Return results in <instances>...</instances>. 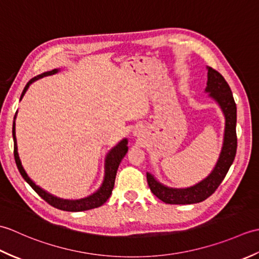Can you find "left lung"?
<instances>
[{"label": "left lung", "instance_id": "left-lung-1", "mask_svg": "<svg viewBox=\"0 0 259 259\" xmlns=\"http://www.w3.org/2000/svg\"><path fill=\"white\" fill-rule=\"evenodd\" d=\"M208 81L206 92L216 101L225 115V133L223 148L216 166L210 175L200 183L189 188H169L156 180L151 174H147V181L150 190L159 199L170 205H189L203 201L211 196L226 177L228 170L236 156L237 150V136H236V121L237 108L233 93L224 76L214 69L207 67Z\"/></svg>", "mask_w": 259, "mask_h": 259}]
</instances>
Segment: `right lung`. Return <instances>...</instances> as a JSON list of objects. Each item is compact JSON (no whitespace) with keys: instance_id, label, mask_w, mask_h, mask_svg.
I'll return each instance as SVG.
<instances>
[{"instance_id":"right-lung-1","label":"right lung","mask_w":259,"mask_h":259,"mask_svg":"<svg viewBox=\"0 0 259 259\" xmlns=\"http://www.w3.org/2000/svg\"><path fill=\"white\" fill-rule=\"evenodd\" d=\"M59 72V69H54L52 71H48V72H45L42 74H38L37 76H34V78L31 79L29 82H27L23 92H22L20 100H22V98L25 95L26 90L29 89V87L33 83V82L43 78V76H48V75H52ZM16 117V113H15ZM15 117L13 121V129H12V134H13V141H14V159L16 162V166H18L19 171L21 174L22 177L24 178V180L29 184L36 194L40 196L42 199H45L49 205L53 206L54 208H58L60 210H65V211H84V210H89V209L93 208H98L102 206L104 202H106L109 197L112 194V189L114 187V180H115V175H117V170L119 164L122 160L123 157L125 156L126 151H128V140L122 139L119 144L113 147L111 150L108 152V155L106 157V161H104V178H103V183L100 186L95 194H92L90 196H88L85 198H81V199H76V200H68V199H62V198H58L56 196H53L51 194H49L46 190H43L40 187L36 186L33 180L27 176L25 172V170L22 166L20 157H19V152H18V145H16V137H15Z\"/></svg>"}]
</instances>
